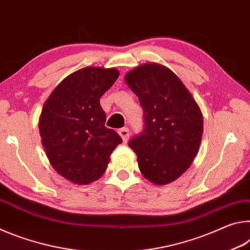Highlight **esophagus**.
Returning a JSON list of instances; mask_svg holds the SVG:
<instances>
[{
	"mask_svg": "<svg viewBox=\"0 0 250 250\" xmlns=\"http://www.w3.org/2000/svg\"><path fill=\"white\" fill-rule=\"evenodd\" d=\"M118 133L120 134V137L122 138V140H124V142H126V141H128L129 135H130V133H129V129H128V128H122V129H120L119 131H118Z\"/></svg>",
	"mask_w": 250,
	"mask_h": 250,
	"instance_id": "obj_1",
	"label": "esophagus"
}]
</instances>
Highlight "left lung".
Returning a JSON list of instances; mask_svg holds the SVG:
<instances>
[{
  "label": "left lung",
  "instance_id": "1",
  "mask_svg": "<svg viewBox=\"0 0 250 250\" xmlns=\"http://www.w3.org/2000/svg\"><path fill=\"white\" fill-rule=\"evenodd\" d=\"M125 80L145 111V130L129 142L141 174L155 185L171 183L191 167L200 149V105L170 68L156 62L135 67Z\"/></svg>",
  "mask_w": 250,
  "mask_h": 250
}]
</instances>
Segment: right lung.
Listing matches in <instances>:
<instances>
[{
    "label": "right lung",
    "instance_id": "right-lung-1",
    "mask_svg": "<svg viewBox=\"0 0 250 250\" xmlns=\"http://www.w3.org/2000/svg\"><path fill=\"white\" fill-rule=\"evenodd\" d=\"M119 70L84 67L67 76L45 101L39 128L42 146L59 175L78 185L100 179L122 139L104 126L100 98Z\"/></svg>",
    "mask_w": 250,
    "mask_h": 250
}]
</instances>
